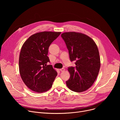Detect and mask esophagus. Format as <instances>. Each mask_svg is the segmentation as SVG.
<instances>
[{"mask_svg": "<svg viewBox=\"0 0 120 120\" xmlns=\"http://www.w3.org/2000/svg\"><path fill=\"white\" fill-rule=\"evenodd\" d=\"M64 70H64V68H61V69H60V71L61 72H64Z\"/></svg>", "mask_w": 120, "mask_h": 120, "instance_id": "esophagus-1", "label": "esophagus"}]
</instances>
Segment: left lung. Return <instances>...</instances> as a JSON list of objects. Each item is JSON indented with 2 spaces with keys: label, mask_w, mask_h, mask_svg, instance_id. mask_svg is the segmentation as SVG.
<instances>
[{
  "label": "left lung",
  "mask_w": 120,
  "mask_h": 120,
  "mask_svg": "<svg viewBox=\"0 0 120 120\" xmlns=\"http://www.w3.org/2000/svg\"><path fill=\"white\" fill-rule=\"evenodd\" d=\"M61 37L69 51L71 61H75V67L68 68L70 77L66 81L67 86L75 92L86 91L93 84L100 70L97 45L91 38L81 33L65 32Z\"/></svg>",
  "instance_id": "1"
}]
</instances>
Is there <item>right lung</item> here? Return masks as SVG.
<instances>
[{"label": "right lung", "instance_id": "1", "mask_svg": "<svg viewBox=\"0 0 120 120\" xmlns=\"http://www.w3.org/2000/svg\"><path fill=\"white\" fill-rule=\"evenodd\" d=\"M61 32L44 31L34 34L24 43L19 58V73L25 84L33 91L43 93L52 87L57 75L47 56L51 45Z\"/></svg>", "mask_w": 120, "mask_h": 120}]
</instances>
